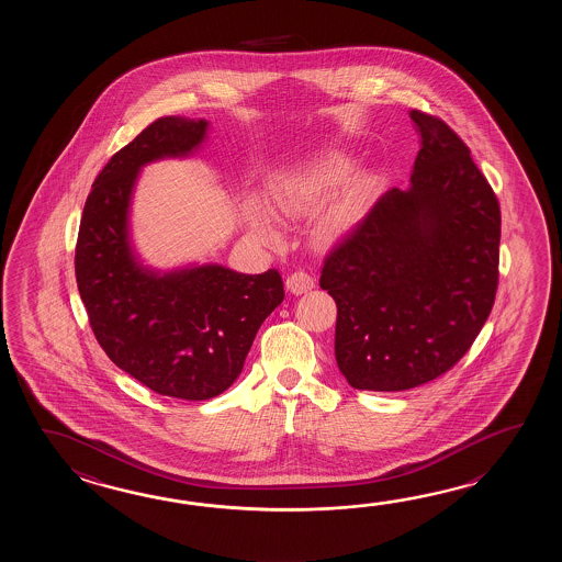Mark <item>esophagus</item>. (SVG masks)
Here are the masks:
<instances>
[{"mask_svg": "<svg viewBox=\"0 0 562 562\" xmlns=\"http://www.w3.org/2000/svg\"><path fill=\"white\" fill-rule=\"evenodd\" d=\"M285 286L289 293L301 295V293H307L315 286V279L305 271H295V273L286 277Z\"/></svg>", "mask_w": 562, "mask_h": 562, "instance_id": "esophagus-1", "label": "esophagus"}]
</instances>
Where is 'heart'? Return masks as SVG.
<instances>
[{"label":"heart","mask_w":562,"mask_h":562,"mask_svg":"<svg viewBox=\"0 0 562 562\" xmlns=\"http://www.w3.org/2000/svg\"><path fill=\"white\" fill-rule=\"evenodd\" d=\"M356 162L346 155H327L307 162L303 167L291 168L269 182L267 204L279 216H305L325 203L337 189L351 179ZM351 216V203L346 196L337 199L315 225V237L322 243H331L344 235ZM252 231L265 240H276L277 231L271 216L257 213L252 216Z\"/></svg>","instance_id":"obj_1"}]
</instances>
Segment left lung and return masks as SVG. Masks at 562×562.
I'll return each instance as SVG.
<instances>
[{
	"mask_svg": "<svg viewBox=\"0 0 562 562\" xmlns=\"http://www.w3.org/2000/svg\"><path fill=\"white\" fill-rule=\"evenodd\" d=\"M409 189L380 196L323 263L335 359L356 390L402 392L464 358L498 286L501 204L443 120L412 110Z\"/></svg>",
	"mask_w": 562,
	"mask_h": 562,
	"instance_id": "left-lung-1",
	"label": "left lung"
}]
</instances>
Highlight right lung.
<instances>
[{
  "mask_svg": "<svg viewBox=\"0 0 562 562\" xmlns=\"http://www.w3.org/2000/svg\"><path fill=\"white\" fill-rule=\"evenodd\" d=\"M206 128V120L165 116L112 156L86 199L74 259L80 297L108 358L156 394L189 402L233 385L261 323L285 297L276 269L245 276L194 265L160 273L132 249L128 215L140 168L191 156Z\"/></svg>",
  "mask_w": 562,
  "mask_h": 562,
  "instance_id": "add662e5",
  "label": "right lung"
}]
</instances>
